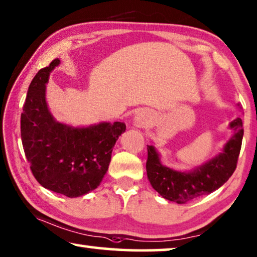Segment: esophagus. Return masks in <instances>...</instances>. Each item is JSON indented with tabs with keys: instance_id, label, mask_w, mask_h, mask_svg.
Masks as SVG:
<instances>
[{
	"instance_id": "34e87169",
	"label": "esophagus",
	"mask_w": 257,
	"mask_h": 257,
	"mask_svg": "<svg viewBox=\"0 0 257 257\" xmlns=\"http://www.w3.org/2000/svg\"><path fill=\"white\" fill-rule=\"evenodd\" d=\"M148 119H150V114L147 112H145V111H140V112H138L135 117V122L138 127H140V126H145L148 122Z\"/></svg>"
}]
</instances>
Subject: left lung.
<instances>
[{
	"instance_id": "1",
	"label": "left lung",
	"mask_w": 257,
	"mask_h": 257,
	"mask_svg": "<svg viewBox=\"0 0 257 257\" xmlns=\"http://www.w3.org/2000/svg\"><path fill=\"white\" fill-rule=\"evenodd\" d=\"M234 135L226 143L222 152L191 172H177L163 166L154 146H147V177L152 187L163 198L177 204H185L200 196L209 195L228 181L236 168L243 128L241 118L230 121Z\"/></svg>"
}]
</instances>
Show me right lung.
<instances>
[{"instance_id":"1","label":"right lung","mask_w":257,"mask_h":257,"mask_svg":"<svg viewBox=\"0 0 257 257\" xmlns=\"http://www.w3.org/2000/svg\"><path fill=\"white\" fill-rule=\"evenodd\" d=\"M59 64L60 60L54 59L30 83L21 114V137L30 169L39 184L74 198L101 183L126 125L114 121L73 127L55 120L46 103V83Z\"/></svg>"}]
</instances>
